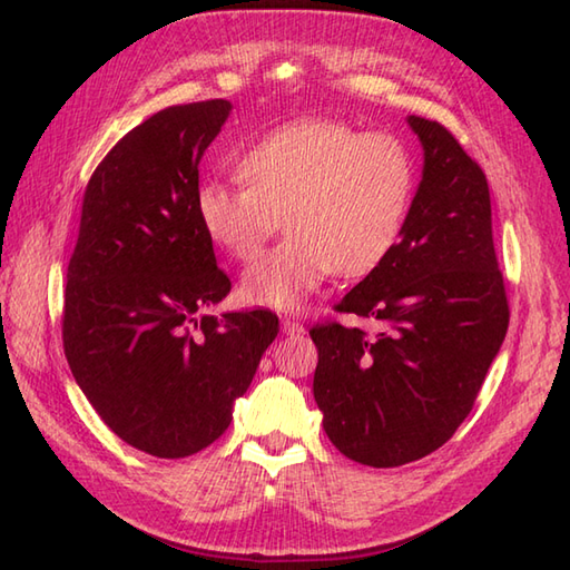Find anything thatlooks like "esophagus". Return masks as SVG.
I'll use <instances>...</instances> for the list:
<instances>
[{"label": "esophagus", "instance_id": "1", "mask_svg": "<svg viewBox=\"0 0 570 570\" xmlns=\"http://www.w3.org/2000/svg\"><path fill=\"white\" fill-rule=\"evenodd\" d=\"M282 328H284L286 335H301V333H306L304 323L296 321V318H284V321H282Z\"/></svg>", "mask_w": 570, "mask_h": 570}]
</instances>
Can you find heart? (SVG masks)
Here are the masks:
<instances>
[{
    "mask_svg": "<svg viewBox=\"0 0 570 570\" xmlns=\"http://www.w3.org/2000/svg\"><path fill=\"white\" fill-rule=\"evenodd\" d=\"M245 186L203 180L196 217L233 259L257 257L276 227L278 245L242 276L249 304L294 311L333 272L360 276L396 247L416 190V166L402 139L337 119H298L239 154Z\"/></svg>",
    "mask_w": 570,
    "mask_h": 570,
    "instance_id": "obj_1",
    "label": "heart"
}]
</instances>
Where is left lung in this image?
Returning a JSON list of instances; mask_svg holds the SVG:
<instances>
[{
    "label": "left lung",
    "mask_w": 570,
    "mask_h": 570,
    "mask_svg": "<svg viewBox=\"0 0 570 570\" xmlns=\"http://www.w3.org/2000/svg\"><path fill=\"white\" fill-rule=\"evenodd\" d=\"M409 125L423 176L402 239L335 304L380 331L311 328L323 429L345 458L372 468L411 463L451 439L510 325L485 174L441 122L411 115Z\"/></svg>",
    "instance_id": "obj_1"
}]
</instances>
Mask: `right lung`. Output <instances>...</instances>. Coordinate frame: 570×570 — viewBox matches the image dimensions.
<instances>
[{"label":"right lung","mask_w":570,"mask_h":570,"mask_svg":"<svg viewBox=\"0 0 570 570\" xmlns=\"http://www.w3.org/2000/svg\"><path fill=\"white\" fill-rule=\"evenodd\" d=\"M229 110L227 100L174 105L127 131L88 180L68 264L72 377L119 439L156 458L220 439L278 333L266 308L203 313L233 286L193 205Z\"/></svg>","instance_id":"1"}]
</instances>
